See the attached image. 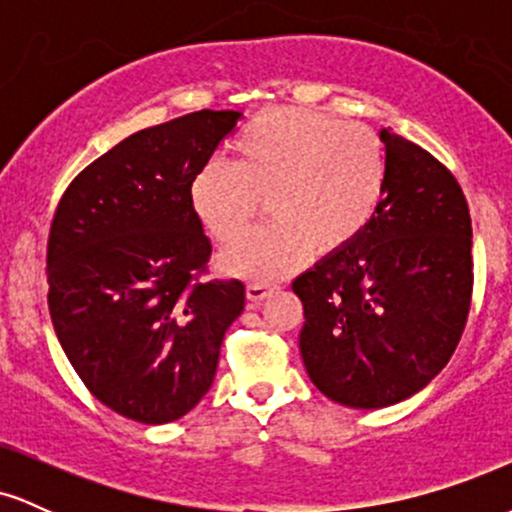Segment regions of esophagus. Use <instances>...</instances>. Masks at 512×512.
Masks as SVG:
<instances>
[{
	"instance_id": "34e87169",
	"label": "esophagus",
	"mask_w": 512,
	"mask_h": 512,
	"mask_svg": "<svg viewBox=\"0 0 512 512\" xmlns=\"http://www.w3.org/2000/svg\"><path fill=\"white\" fill-rule=\"evenodd\" d=\"M274 289L276 286L267 284V281H252V284H248V298L252 303H260L264 298L272 296Z\"/></svg>"
}]
</instances>
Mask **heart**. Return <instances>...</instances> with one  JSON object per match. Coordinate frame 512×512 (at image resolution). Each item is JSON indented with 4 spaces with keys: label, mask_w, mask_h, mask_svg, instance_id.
<instances>
[{
    "label": "heart",
    "mask_w": 512,
    "mask_h": 512,
    "mask_svg": "<svg viewBox=\"0 0 512 512\" xmlns=\"http://www.w3.org/2000/svg\"><path fill=\"white\" fill-rule=\"evenodd\" d=\"M387 161L378 134L361 122L303 108H276L233 142V163H207L190 182V207L204 231L231 243L269 202L267 226L223 250L228 272L274 281L322 252L351 245L373 221Z\"/></svg>",
    "instance_id": "b5f03b06"
}]
</instances>
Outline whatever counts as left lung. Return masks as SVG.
Instances as JSON below:
<instances>
[{
	"label": "left lung",
	"mask_w": 512,
	"mask_h": 512,
	"mask_svg": "<svg viewBox=\"0 0 512 512\" xmlns=\"http://www.w3.org/2000/svg\"><path fill=\"white\" fill-rule=\"evenodd\" d=\"M387 178L373 221L291 289L310 380L332 402L383 409L431 383L457 349L472 303V219L438 158L383 129Z\"/></svg>",
	"instance_id": "1"
}]
</instances>
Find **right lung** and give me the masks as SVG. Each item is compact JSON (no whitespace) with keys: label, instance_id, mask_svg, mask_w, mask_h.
I'll return each instance as SVG.
<instances>
[{"label":"right lung","instance_id":"1","mask_svg":"<svg viewBox=\"0 0 512 512\" xmlns=\"http://www.w3.org/2000/svg\"><path fill=\"white\" fill-rule=\"evenodd\" d=\"M197 110L122 139L64 190L48 238V305L91 395L139 424H168L214 383L238 279H207L211 243L190 182L240 120Z\"/></svg>","mask_w":512,"mask_h":512}]
</instances>
